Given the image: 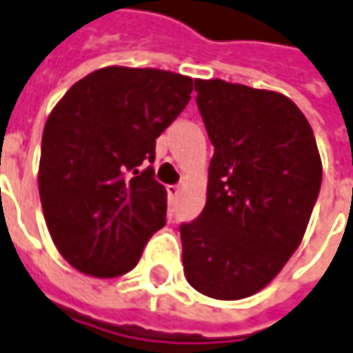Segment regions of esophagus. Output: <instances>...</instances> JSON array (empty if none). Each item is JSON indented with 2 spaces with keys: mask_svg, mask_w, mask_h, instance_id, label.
Instances as JSON below:
<instances>
[{
  "mask_svg": "<svg viewBox=\"0 0 353 353\" xmlns=\"http://www.w3.org/2000/svg\"><path fill=\"white\" fill-rule=\"evenodd\" d=\"M167 194H169L171 198H176V196L181 194V186H179V184H169V186H167Z\"/></svg>",
  "mask_w": 353,
  "mask_h": 353,
  "instance_id": "34e87169",
  "label": "esophagus"
}]
</instances>
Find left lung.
<instances>
[{
  "instance_id": "1",
  "label": "left lung",
  "mask_w": 353,
  "mask_h": 353,
  "mask_svg": "<svg viewBox=\"0 0 353 353\" xmlns=\"http://www.w3.org/2000/svg\"><path fill=\"white\" fill-rule=\"evenodd\" d=\"M194 89L214 157L204 210L181 223L182 264L194 290L233 301L268 285L299 247L323 167L288 97L221 79Z\"/></svg>"
}]
</instances>
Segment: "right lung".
Wrapping results in <instances>:
<instances>
[{
    "mask_svg": "<svg viewBox=\"0 0 353 353\" xmlns=\"http://www.w3.org/2000/svg\"><path fill=\"white\" fill-rule=\"evenodd\" d=\"M192 87L179 73L112 65L75 83L52 110L39 192L52 241L73 268L122 276L167 223V190L151 167L155 139Z\"/></svg>",
    "mask_w": 353,
    "mask_h": 353,
    "instance_id": "obj_1",
    "label": "right lung"
}]
</instances>
